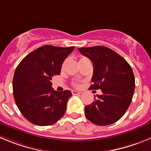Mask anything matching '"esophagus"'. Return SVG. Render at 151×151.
I'll list each match as a JSON object with an SVG mask.
<instances>
[{
    "label": "esophagus",
    "instance_id": "obj_1",
    "mask_svg": "<svg viewBox=\"0 0 151 151\" xmlns=\"http://www.w3.org/2000/svg\"><path fill=\"white\" fill-rule=\"evenodd\" d=\"M71 92H72V94H73V95H80V94H81V92H80V91H75V90H72V91H71Z\"/></svg>",
    "mask_w": 151,
    "mask_h": 151
}]
</instances>
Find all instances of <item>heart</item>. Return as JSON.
<instances>
[{
  "mask_svg": "<svg viewBox=\"0 0 151 151\" xmlns=\"http://www.w3.org/2000/svg\"><path fill=\"white\" fill-rule=\"evenodd\" d=\"M86 60H88V59L87 58H86V57H81V58H80V63H83V62H84V61H86ZM74 86H78V85H77V84H74Z\"/></svg>",
  "mask_w": 151,
  "mask_h": 151,
  "instance_id": "obj_1",
  "label": "heart"
}]
</instances>
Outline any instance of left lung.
<instances>
[{"mask_svg": "<svg viewBox=\"0 0 151 151\" xmlns=\"http://www.w3.org/2000/svg\"><path fill=\"white\" fill-rule=\"evenodd\" d=\"M78 50L92 62V85L90 89H101L95 101L85 106V115L96 125L115 123L125 114L133 99L135 77L129 63L105 46L80 47Z\"/></svg>", "mask_w": 151, "mask_h": 151, "instance_id": "obj_1", "label": "left lung"}]
</instances>
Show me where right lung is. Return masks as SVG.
<instances>
[{
    "mask_svg": "<svg viewBox=\"0 0 151 151\" xmlns=\"http://www.w3.org/2000/svg\"><path fill=\"white\" fill-rule=\"evenodd\" d=\"M74 47L44 45L27 55L15 69L12 88L15 104L23 116L38 126L56 123L64 115L71 91H55L52 77Z\"/></svg>",
    "mask_w": 151,
    "mask_h": 151,
    "instance_id": "right-lung-1",
    "label": "right lung"
}]
</instances>
